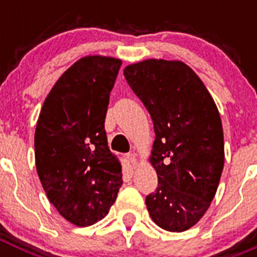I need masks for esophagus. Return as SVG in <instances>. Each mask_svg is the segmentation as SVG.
Here are the masks:
<instances>
[{"label":"esophagus","instance_id":"34e87169","mask_svg":"<svg viewBox=\"0 0 257 257\" xmlns=\"http://www.w3.org/2000/svg\"><path fill=\"white\" fill-rule=\"evenodd\" d=\"M126 158H127V161L131 163V166H133V167H136V165H138V157H136V154L128 153L126 156Z\"/></svg>","mask_w":257,"mask_h":257}]
</instances>
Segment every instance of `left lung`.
Here are the masks:
<instances>
[{
  "label": "left lung",
  "mask_w": 257,
  "mask_h": 257,
  "mask_svg": "<svg viewBox=\"0 0 257 257\" xmlns=\"http://www.w3.org/2000/svg\"><path fill=\"white\" fill-rule=\"evenodd\" d=\"M123 74L154 126L149 162L158 188L147 196L152 220L169 231L194 226L210 207L224 169L219 109L196 72L180 60L147 59Z\"/></svg>",
  "instance_id": "left-lung-1"
}]
</instances>
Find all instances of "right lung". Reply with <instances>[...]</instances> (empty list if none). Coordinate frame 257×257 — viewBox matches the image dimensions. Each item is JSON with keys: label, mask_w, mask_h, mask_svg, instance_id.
<instances>
[{"label": "right lung", "mask_w": 257, "mask_h": 257, "mask_svg": "<svg viewBox=\"0 0 257 257\" xmlns=\"http://www.w3.org/2000/svg\"><path fill=\"white\" fill-rule=\"evenodd\" d=\"M122 60L88 55L59 77L35 133L38 178L67 221L92 225L106 216L122 185V169L104 130L109 95Z\"/></svg>", "instance_id": "1"}]
</instances>
